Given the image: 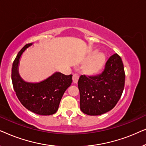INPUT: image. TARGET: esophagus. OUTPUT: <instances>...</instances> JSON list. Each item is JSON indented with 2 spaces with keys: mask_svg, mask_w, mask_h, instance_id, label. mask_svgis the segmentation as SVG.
<instances>
[{
  "mask_svg": "<svg viewBox=\"0 0 146 146\" xmlns=\"http://www.w3.org/2000/svg\"><path fill=\"white\" fill-rule=\"evenodd\" d=\"M79 79V76L78 74H74L73 76H72V80H73V82L74 84H76L78 82V80Z\"/></svg>",
  "mask_w": 146,
  "mask_h": 146,
  "instance_id": "1",
  "label": "esophagus"
}]
</instances>
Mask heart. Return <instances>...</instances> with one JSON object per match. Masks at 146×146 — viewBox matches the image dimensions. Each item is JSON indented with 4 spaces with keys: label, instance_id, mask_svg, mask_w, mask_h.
<instances>
[{
    "label": "heart",
    "instance_id": "obj_1",
    "mask_svg": "<svg viewBox=\"0 0 146 146\" xmlns=\"http://www.w3.org/2000/svg\"><path fill=\"white\" fill-rule=\"evenodd\" d=\"M106 62V56L104 54L95 52L88 60L82 68L83 72L88 76L97 74L102 69Z\"/></svg>",
    "mask_w": 146,
    "mask_h": 146
}]
</instances>
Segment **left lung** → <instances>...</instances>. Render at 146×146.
Wrapping results in <instances>:
<instances>
[{
  "mask_svg": "<svg viewBox=\"0 0 146 146\" xmlns=\"http://www.w3.org/2000/svg\"><path fill=\"white\" fill-rule=\"evenodd\" d=\"M124 84L122 60L114 54L107 60L101 74L80 77L78 85L81 111L87 115H98L111 110L121 98Z\"/></svg>",
  "mask_w": 146,
  "mask_h": 146,
  "instance_id": "obj_1",
  "label": "left lung"
}]
</instances>
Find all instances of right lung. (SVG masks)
<instances>
[{
  "instance_id": "right-lung-1",
  "label": "right lung",
  "mask_w": 146,
  "mask_h": 146,
  "mask_svg": "<svg viewBox=\"0 0 146 146\" xmlns=\"http://www.w3.org/2000/svg\"><path fill=\"white\" fill-rule=\"evenodd\" d=\"M33 45L27 44L18 54L12 67L11 78L14 90L21 103L29 110L38 115L54 114L58 109L62 97L72 82V75L54 73L38 82H27L20 76L19 60L26 50Z\"/></svg>"
}]
</instances>
